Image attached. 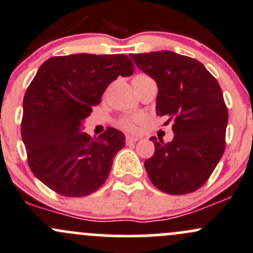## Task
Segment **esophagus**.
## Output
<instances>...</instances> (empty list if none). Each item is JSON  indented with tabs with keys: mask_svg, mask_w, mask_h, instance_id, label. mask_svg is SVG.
<instances>
[{
	"mask_svg": "<svg viewBox=\"0 0 253 253\" xmlns=\"http://www.w3.org/2000/svg\"><path fill=\"white\" fill-rule=\"evenodd\" d=\"M137 140H139V137L137 136H132V135H126V141L129 144V142H136Z\"/></svg>",
	"mask_w": 253,
	"mask_h": 253,
	"instance_id": "34e87169",
	"label": "esophagus"
}]
</instances>
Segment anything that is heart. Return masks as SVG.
Returning a JSON list of instances; mask_svg holds the SVG:
<instances>
[{
	"label": "heart",
	"mask_w": 253,
	"mask_h": 253,
	"mask_svg": "<svg viewBox=\"0 0 253 253\" xmlns=\"http://www.w3.org/2000/svg\"><path fill=\"white\" fill-rule=\"evenodd\" d=\"M144 75V74H139ZM142 117H132V118H123L121 122H119V126L122 127L126 131H135L136 130V126H139L140 123H142Z\"/></svg>",
	"instance_id": "obj_1"
}]
</instances>
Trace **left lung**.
Instances as JSON below:
<instances>
[{"label": "left lung", "instance_id": "1", "mask_svg": "<svg viewBox=\"0 0 253 253\" xmlns=\"http://www.w3.org/2000/svg\"><path fill=\"white\" fill-rule=\"evenodd\" d=\"M157 83V116L173 122L174 139L152 136L145 161L148 178L166 194L196 191L210 179L225 150L228 108L217 79L197 59L171 51L130 54Z\"/></svg>", "mask_w": 253, "mask_h": 253}]
</instances>
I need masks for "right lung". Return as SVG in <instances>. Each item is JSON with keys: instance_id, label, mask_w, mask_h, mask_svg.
Listing matches in <instances>:
<instances>
[{"instance_id": "obj_1", "label": "right lung", "mask_w": 253, "mask_h": 253, "mask_svg": "<svg viewBox=\"0 0 253 253\" xmlns=\"http://www.w3.org/2000/svg\"><path fill=\"white\" fill-rule=\"evenodd\" d=\"M132 72L126 54L78 53L42 63L25 91L22 119L28 165L39 180L67 197L87 196L105 184L126 136L107 127L92 139L80 127L108 85Z\"/></svg>"}]
</instances>
